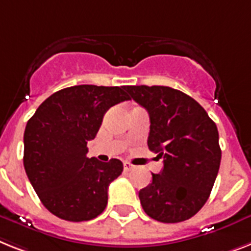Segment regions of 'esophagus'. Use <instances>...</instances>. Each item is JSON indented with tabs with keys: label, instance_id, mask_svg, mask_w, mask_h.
I'll list each match as a JSON object with an SVG mask.
<instances>
[{
	"label": "esophagus",
	"instance_id": "1",
	"mask_svg": "<svg viewBox=\"0 0 251 251\" xmlns=\"http://www.w3.org/2000/svg\"><path fill=\"white\" fill-rule=\"evenodd\" d=\"M134 168H135V166L132 164H130V162H127V161L124 162V169H125V172H130V170H132Z\"/></svg>",
	"mask_w": 251,
	"mask_h": 251
}]
</instances>
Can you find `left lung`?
I'll list each match as a JSON object with an SVG mask.
<instances>
[{
    "label": "left lung",
    "mask_w": 251,
    "mask_h": 251,
    "mask_svg": "<svg viewBox=\"0 0 251 251\" xmlns=\"http://www.w3.org/2000/svg\"><path fill=\"white\" fill-rule=\"evenodd\" d=\"M150 115L148 148L164 158L160 174L139 191L148 217L162 223L192 218L205 205L221 165L215 122L193 98L168 86H125Z\"/></svg>",
    "instance_id": "left-lung-1"
}]
</instances>
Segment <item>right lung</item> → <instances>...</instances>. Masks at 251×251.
Masks as SVG:
<instances>
[{"mask_svg": "<svg viewBox=\"0 0 251 251\" xmlns=\"http://www.w3.org/2000/svg\"><path fill=\"white\" fill-rule=\"evenodd\" d=\"M125 100H130L125 86H71L50 95L26 122V176L44 206L60 219L90 221L104 211L108 187L124 165L117 158H89L87 142L105 112Z\"/></svg>", "mask_w": 251, "mask_h": 251, "instance_id": "right-lung-1", "label": "right lung"}]
</instances>
